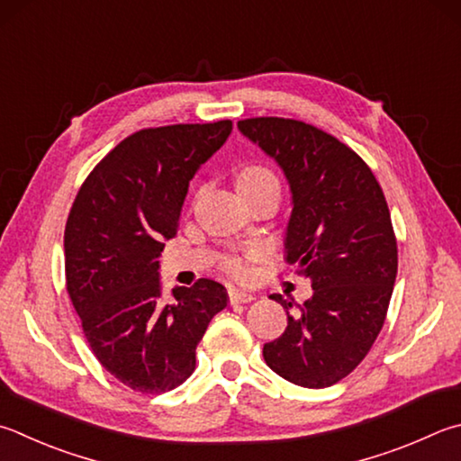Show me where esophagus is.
I'll return each mask as SVG.
<instances>
[{
  "label": "esophagus",
  "mask_w": 461,
  "mask_h": 461,
  "mask_svg": "<svg viewBox=\"0 0 461 461\" xmlns=\"http://www.w3.org/2000/svg\"><path fill=\"white\" fill-rule=\"evenodd\" d=\"M256 296L249 294L246 290H236L231 288L230 290V304H246V303H252Z\"/></svg>",
  "instance_id": "1"
}]
</instances>
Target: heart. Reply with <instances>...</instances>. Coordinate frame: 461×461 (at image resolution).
Instances as JSON below:
<instances>
[{"mask_svg": "<svg viewBox=\"0 0 461 461\" xmlns=\"http://www.w3.org/2000/svg\"><path fill=\"white\" fill-rule=\"evenodd\" d=\"M236 185L241 195L262 194V191H280L278 177L264 165H248L244 169H240L236 175ZM249 258H252V254L230 256L223 259L221 267L233 278H244V276H248Z\"/></svg>", "mask_w": 461, "mask_h": 461, "instance_id": "b5f03b06", "label": "heart"}]
</instances>
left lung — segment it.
Here are the masks:
<instances>
[{
    "instance_id": "left-lung-1",
    "label": "left lung",
    "mask_w": 461,
    "mask_h": 461,
    "mask_svg": "<svg viewBox=\"0 0 461 461\" xmlns=\"http://www.w3.org/2000/svg\"><path fill=\"white\" fill-rule=\"evenodd\" d=\"M238 129L286 175V259L312 282V296L294 314L292 300L270 296L288 326L266 342L264 361L300 387H330L357 369L387 316L397 240L383 189L353 149L312 124L258 116Z\"/></svg>"
}]
</instances>
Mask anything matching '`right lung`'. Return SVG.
<instances>
[{"label":"right lung","instance_id":"obj_1","mask_svg":"<svg viewBox=\"0 0 461 461\" xmlns=\"http://www.w3.org/2000/svg\"><path fill=\"white\" fill-rule=\"evenodd\" d=\"M231 121L143 129L121 140L82 183L64 230L66 290L98 363L139 393L179 387L195 348L228 306L220 282L173 288L165 303L158 256L179 230L189 181Z\"/></svg>","mask_w":461,"mask_h":461}]
</instances>
